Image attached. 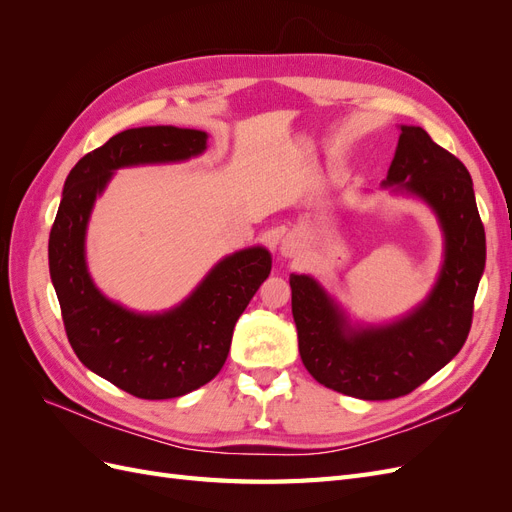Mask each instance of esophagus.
I'll return each instance as SVG.
<instances>
[{"instance_id":"1","label":"esophagus","mask_w":512,"mask_h":512,"mask_svg":"<svg viewBox=\"0 0 512 512\" xmlns=\"http://www.w3.org/2000/svg\"><path fill=\"white\" fill-rule=\"evenodd\" d=\"M280 252H282V256H286V258L297 256V254H299V239L294 237V235L284 237L282 243H280Z\"/></svg>"}]
</instances>
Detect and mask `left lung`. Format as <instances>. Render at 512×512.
Instances as JSON below:
<instances>
[{
  "label": "left lung",
  "instance_id": "8db88e82",
  "mask_svg": "<svg viewBox=\"0 0 512 512\" xmlns=\"http://www.w3.org/2000/svg\"><path fill=\"white\" fill-rule=\"evenodd\" d=\"M382 188L423 200L440 224L442 267L421 303L391 322L352 324L346 309L312 275H290L292 318L305 369L327 389L369 401L408 395L466 344L487 256L468 168L423 128L399 126Z\"/></svg>",
  "mask_w": 512,
  "mask_h": 512
}]
</instances>
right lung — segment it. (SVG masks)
<instances>
[{
  "label": "right lung",
  "mask_w": 512,
  "mask_h": 512,
  "mask_svg": "<svg viewBox=\"0 0 512 512\" xmlns=\"http://www.w3.org/2000/svg\"><path fill=\"white\" fill-rule=\"evenodd\" d=\"M207 141L203 130L175 126L115 134L70 170L51 228L49 271L72 350L94 374L141 399L188 395L218 376L239 316L271 273V254L262 245L228 254L175 307L134 312L91 280L89 218L119 168L185 162L205 153Z\"/></svg>",
  "instance_id": "obj_1"
}]
</instances>
